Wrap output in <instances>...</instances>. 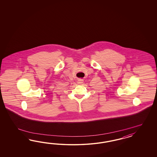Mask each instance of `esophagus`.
<instances>
[{
  "label": "esophagus",
  "instance_id": "obj_1",
  "mask_svg": "<svg viewBox=\"0 0 157 157\" xmlns=\"http://www.w3.org/2000/svg\"><path fill=\"white\" fill-rule=\"evenodd\" d=\"M83 82V80L82 79H78V84L81 85V84H82Z\"/></svg>",
  "mask_w": 157,
  "mask_h": 157
}]
</instances>
